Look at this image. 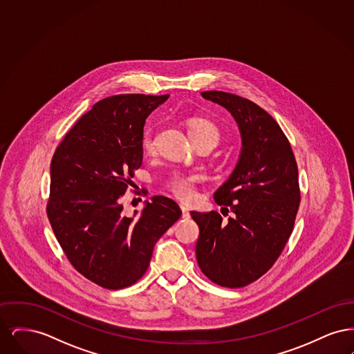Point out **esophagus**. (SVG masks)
<instances>
[{
    "label": "esophagus",
    "instance_id": "obj_1",
    "mask_svg": "<svg viewBox=\"0 0 354 354\" xmlns=\"http://www.w3.org/2000/svg\"><path fill=\"white\" fill-rule=\"evenodd\" d=\"M180 209H182V218L183 219H189V211H188V208L183 205V204H180Z\"/></svg>",
    "mask_w": 354,
    "mask_h": 354
}]
</instances>
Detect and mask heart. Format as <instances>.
<instances>
[{
	"instance_id": "heart-1",
	"label": "heart",
	"mask_w": 354,
	"mask_h": 354,
	"mask_svg": "<svg viewBox=\"0 0 354 354\" xmlns=\"http://www.w3.org/2000/svg\"><path fill=\"white\" fill-rule=\"evenodd\" d=\"M188 131L195 142V145L208 142L214 147L219 145L221 131L219 127L204 118H195L189 122ZM142 147L149 153L155 151V138L150 129H147L142 136ZM203 176L201 174H185V172H172L165 182V187L169 192L183 202H191L196 198L199 185H202Z\"/></svg>"
}]
</instances>
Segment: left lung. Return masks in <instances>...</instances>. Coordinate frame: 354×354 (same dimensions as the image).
Returning a JSON list of instances; mask_svg holds the SVG:
<instances>
[{
  "instance_id": "left-lung-1",
  "label": "left lung",
  "mask_w": 354,
  "mask_h": 354,
  "mask_svg": "<svg viewBox=\"0 0 354 354\" xmlns=\"http://www.w3.org/2000/svg\"><path fill=\"white\" fill-rule=\"evenodd\" d=\"M202 97L232 114L243 149L235 171L214 195L234 215L224 220L216 211L191 212L201 231L196 260L212 283L241 288L267 273L286 247L301 199L299 169L288 138L264 109L224 91Z\"/></svg>"
}]
</instances>
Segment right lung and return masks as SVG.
<instances>
[{
  "label": "right lung",
  "mask_w": 354,
  "mask_h": 354,
  "mask_svg": "<svg viewBox=\"0 0 354 354\" xmlns=\"http://www.w3.org/2000/svg\"><path fill=\"white\" fill-rule=\"evenodd\" d=\"M119 94L97 102L55 149L46 205L53 232L70 264L106 289L135 284L155 243L180 218L179 205L153 196L135 218L120 199L142 166L146 118L169 98Z\"/></svg>",
  "instance_id": "right-lung-1"
}]
</instances>
